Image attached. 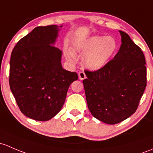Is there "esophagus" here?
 Masks as SVG:
<instances>
[{"label":"esophagus","instance_id":"1","mask_svg":"<svg viewBox=\"0 0 153 153\" xmlns=\"http://www.w3.org/2000/svg\"><path fill=\"white\" fill-rule=\"evenodd\" d=\"M78 77H79L80 80H83L86 78V74L84 73V72H80L78 73Z\"/></svg>","mask_w":153,"mask_h":153}]
</instances>
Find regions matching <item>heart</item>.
Segmentation results:
<instances>
[{
    "label": "heart",
    "instance_id": "1",
    "mask_svg": "<svg viewBox=\"0 0 153 153\" xmlns=\"http://www.w3.org/2000/svg\"><path fill=\"white\" fill-rule=\"evenodd\" d=\"M74 51L83 55V63L92 71L101 70L114 56L118 48L115 38L106 36H94L86 39H78L72 43ZM67 59L70 62L76 61L72 51L66 52Z\"/></svg>",
    "mask_w": 153,
    "mask_h": 153
}]
</instances>
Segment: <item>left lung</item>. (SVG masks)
<instances>
[{
	"label": "left lung",
	"mask_w": 153,
	"mask_h": 153,
	"mask_svg": "<svg viewBox=\"0 0 153 153\" xmlns=\"http://www.w3.org/2000/svg\"><path fill=\"white\" fill-rule=\"evenodd\" d=\"M122 44L114 59L101 70L85 71L83 81L89 111L114 125L135 113L147 86L145 57L128 33L119 30Z\"/></svg>",
	"instance_id": "1"
}]
</instances>
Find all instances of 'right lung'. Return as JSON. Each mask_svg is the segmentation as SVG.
Returning a JSON list of instances; mask_svg holds the SVG:
<instances>
[{
	"label": "right lung",
	"mask_w": 153,
	"mask_h": 153,
	"mask_svg": "<svg viewBox=\"0 0 153 153\" xmlns=\"http://www.w3.org/2000/svg\"><path fill=\"white\" fill-rule=\"evenodd\" d=\"M62 25L38 26L22 38L10 59L9 85L24 115L48 121L63 106L78 74L64 70L62 51L55 46Z\"/></svg>",
	"instance_id": "1"
}]
</instances>
